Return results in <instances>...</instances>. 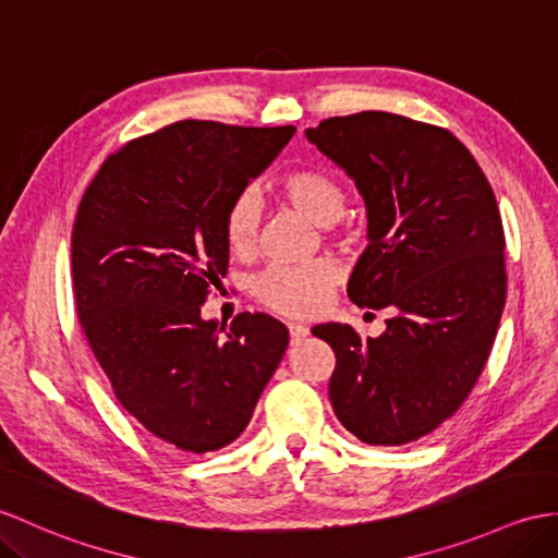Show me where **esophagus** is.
Here are the masks:
<instances>
[{"label": "esophagus", "mask_w": 558, "mask_h": 558, "mask_svg": "<svg viewBox=\"0 0 558 558\" xmlns=\"http://www.w3.org/2000/svg\"><path fill=\"white\" fill-rule=\"evenodd\" d=\"M306 335H308L306 326H300V323H292V326H290V342L292 344H300L306 338Z\"/></svg>", "instance_id": "1"}]
</instances>
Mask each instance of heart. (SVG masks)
I'll use <instances>...</instances> for the list:
<instances>
[{"mask_svg": "<svg viewBox=\"0 0 558 558\" xmlns=\"http://www.w3.org/2000/svg\"><path fill=\"white\" fill-rule=\"evenodd\" d=\"M280 197L316 226L338 223L344 214V187L320 166H302L284 173ZM262 228V199L252 190L240 192L226 214V240L235 256H252ZM340 280L332 258H316L304 266H270L254 280L256 300L270 311L292 318L314 316L326 306L328 292Z\"/></svg>", "mask_w": 558, "mask_h": 558, "instance_id": "b5f03b06", "label": "heart"}]
</instances>
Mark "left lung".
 Masks as SVG:
<instances>
[{"label": "left lung", "mask_w": 558, "mask_h": 558, "mask_svg": "<svg viewBox=\"0 0 558 558\" xmlns=\"http://www.w3.org/2000/svg\"><path fill=\"white\" fill-rule=\"evenodd\" d=\"M304 135L366 204L349 300L392 311L380 338L347 323L311 330L338 359L330 404L361 442L409 445L454 416L495 342L507 302L495 192L454 135L404 116H335Z\"/></svg>", "instance_id": "1"}]
</instances>
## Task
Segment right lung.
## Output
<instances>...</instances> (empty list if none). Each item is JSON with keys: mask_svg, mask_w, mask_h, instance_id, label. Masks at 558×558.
Masks as SVG:
<instances>
[{"mask_svg": "<svg viewBox=\"0 0 558 558\" xmlns=\"http://www.w3.org/2000/svg\"><path fill=\"white\" fill-rule=\"evenodd\" d=\"M294 135L180 121L111 154L71 238L77 318L123 409L163 445L206 454L247 427L288 349V328L240 314L202 318L226 278L232 199Z\"/></svg>", "mask_w": 558, "mask_h": 558, "instance_id": "add662e5", "label": "right lung"}]
</instances>
